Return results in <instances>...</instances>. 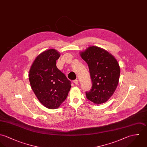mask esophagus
<instances>
[{"mask_svg":"<svg viewBox=\"0 0 147 147\" xmlns=\"http://www.w3.org/2000/svg\"><path fill=\"white\" fill-rule=\"evenodd\" d=\"M73 82H74V84H75L76 85H77L78 84V80H74V81H73Z\"/></svg>","mask_w":147,"mask_h":147,"instance_id":"obj_1","label":"esophagus"}]
</instances>
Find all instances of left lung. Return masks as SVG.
<instances>
[{
    "label": "left lung",
    "instance_id": "8db88e82",
    "mask_svg": "<svg viewBox=\"0 0 147 147\" xmlns=\"http://www.w3.org/2000/svg\"><path fill=\"white\" fill-rule=\"evenodd\" d=\"M88 63L92 82L86 98L96 105L107 102L113 95L119 83L120 69L117 60L107 51L91 46L80 53Z\"/></svg>",
    "mask_w": 147,
    "mask_h": 147
}]
</instances>
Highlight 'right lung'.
<instances>
[{
    "mask_svg": "<svg viewBox=\"0 0 147 147\" xmlns=\"http://www.w3.org/2000/svg\"><path fill=\"white\" fill-rule=\"evenodd\" d=\"M59 57L56 49L45 51L36 57L29 71L31 88L40 102L49 109L59 108L71 88V82L56 66Z\"/></svg>",
    "mask_w": 147,
    "mask_h": 147,
    "instance_id": "obj_1",
    "label": "right lung"
}]
</instances>
